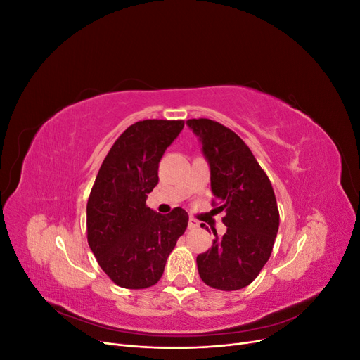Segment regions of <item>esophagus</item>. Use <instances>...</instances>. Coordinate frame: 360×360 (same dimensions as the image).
I'll return each instance as SVG.
<instances>
[{"label":"esophagus","mask_w":360,"mask_h":360,"mask_svg":"<svg viewBox=\"0 0 360 360\" xmlns=\"http://www.w3.org/2000/svg\"><path fill=\"white\" fill-rule=\"evenodd\" d=\"M189 228H198L200 226V222L195 219V217H189Z\"/></svg>","instance_id":"34e87169"}]
</instances>
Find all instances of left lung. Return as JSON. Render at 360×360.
I'll use <instances>...</instances> for the list:
<instances>
[{"mask_svg": "<svg viewBox=\"0 0 360 360\" xmlns=\"http://www.w3.org/2000/svg\"><path fill=\"white\" fill-rule=\"evenodd\" d=\"M186 124L198 136L210 167V186L224 212V236L197 257L198 274L209 287L233 291L252 282L270 258L279 228L274 188L252 151L233 130L209 118ZM204 224H201L202 226Z\"/></svg>", "mask_w": 360, "mask_h": 360, "instance_id": "8db88e82", "label": "left lung"}]
</instances>
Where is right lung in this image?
Listing matches in <instances>:
<instances>
[{"label": "right lung", "instance_id": "add662e5", "mask_svg": "<svg viewBox=\"0 0 360 360\" xmlns=\"http://www.w3.org/2000/svg\"><path fill=\"white\" fill-rule=\"evenodd\" d=\"M183 126L181 120L129 126L96 177L86 202V237L102 270L123 288L155 285L188 226L181 207L160 214L146 205L147 193L159 181V162Z\"/></svg>", "mask_w": 360, "mask_h": 360}]
</instances>
